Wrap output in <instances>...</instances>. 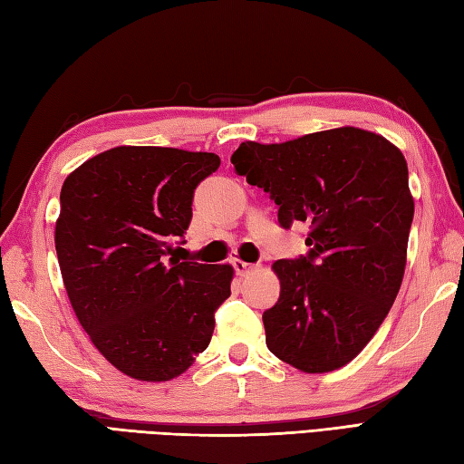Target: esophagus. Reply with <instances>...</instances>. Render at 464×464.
<instances>
[{"mask_svg":"<svg viewBox=\"0 0 464 464\" xmlns=\"http://www.w3.org/2000/svg\"><path fill=\"white\" fill-rule=\"evenodd\" d=\"M233 267H235V273H237L239 277H245V275H249L251 271H255V265L245 263V261H241V259H235V261H233Z\"/></svg>","mask_w":464,"mask_h":464,"instance_id":"esophagus-1","label":"esophagus"}]
</instances>
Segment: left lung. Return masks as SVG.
Masks as SVG:
<instances>
[{
	"label": "left lung",
	"instance_id": "1",
	"mask_svg": "<svg viewBox=\"0 0 464 464\" xmlns=\"http://www.w3.org/2000/svg\"><path fill=\"white\" fill-rule=\"evenodd\" d=\"M235 171L279 205V225L309 223V253L279 259V301L263 313L265 341L303 372L351 362L387 317L407 265L415 201L399 147L337 127L285 143L245 141Z\"/></svg>",
	"mask_w": 464,
	"mask_h": 464
}]
</instances>
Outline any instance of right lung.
Wrapping results in <instances>:
<instances>
[{"label":"right lung","instance_id":"add662e5","mask_svg":"<svg viewBox=\"0 0 464 464\" xmlns=\"http://www.w3.org/2000/svg\"><path fill=\"white\" fill-rule=\"evenodd\" d=\"M219 165L215 153L121 145L63 181L55 251L67 297L127 377L171 381L211 341L233 267L179 261L171 243L191 223L195 187Z\"/></svg>","mask_w":464,"mask_h":464}]
</instances>
